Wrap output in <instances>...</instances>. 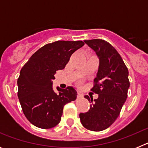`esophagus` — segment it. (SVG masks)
I'll list each match as a JSON object with an SVG mask.
<instances>
[{
	"instance_id": "esophagus-1",
	"label": "esophagus",
	"mask_w": 148,
	"mask_h": 148,
	"mask_svg": "<svg viewBox=\"0 0 148 148\" xmlns=\"http://www.w3.org/2000/svg\"><path fill=\"white\" fill-rule=\"evenodd\" d=\"M83 97V95H82V93H81V92H78V95H77V98L78 99H81V98Z\"/></svg>"
}]
</instances>
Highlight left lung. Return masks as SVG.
I'll list each match as a JSON object with an SVG mask.
<instances>
[{
  "mask_svg": "<svg viewBox=\"0 0 148 148\" xmlns=\"http://www.w3.org/2000/svg\"><path fill=\"white\" fill-rule=\"evenodd\" d=\"M99 58V66L92 91L97 99L84 98L92 104L87 113L79 114L82 125L87 130L101 131L118 118L127 97L130 87L127 67L121 56L110 44L101 39L84 40Z\"/></svg>",
  "mask_w": 148,
  "mask_h": 148,
  "instance_id": "left-lung-1",
  "label": "left lung"
}]
</instances>
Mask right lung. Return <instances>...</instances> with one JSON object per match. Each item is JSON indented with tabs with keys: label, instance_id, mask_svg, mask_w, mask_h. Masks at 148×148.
I'll return each instance as SVG.
<instances>
[{
	"label": "right lung",
	"instance_id": "obj_1",
	"mask_svg": "<svg viewBox=\"0 0 148 148\" xmlns=\"http://www.w3.org/2000/svg\"><path fill=\"white\" fill-rule=\"evenodd\" d=\"M82 40H58L36 51L22 67L18 78V97L26 118L32 125L49 129L60 122L64 106L77 98L73 87L53 88L56 71L64 69L70 56L82 47Z\"/></svg>",
	"mask_w": 148,
	"mask_h": 148
}]
</instances>
